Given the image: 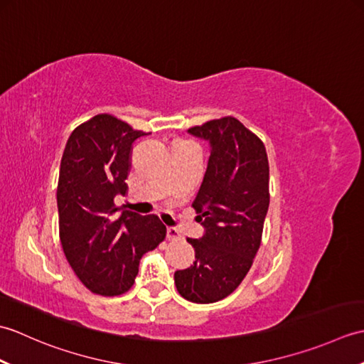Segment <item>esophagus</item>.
<instances>
[{"mask_svg":"<svg viewBox=\"0 0 364 364\" xmlns=\"http://www.w3.org/2000/svg\"><path fill=\"white\" fill-rule=\"evenodd\" d=\"M167 239L168 241H181L183 236L180 235V231L173 227H167Z\"/></svg>","mask_w":364,"mask_h":364,"instance_id":"1","label":"esophagus"}]
</instances>
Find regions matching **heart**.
Listing matches in <instances>:
<instances>
[{
	"mask_svg": "<svg viewBox=\"0 0 364 364\" xmlns=\"http://www.w3.org/2000/svg\"><path fill=\"white\" fill-rule=\"evenodd\" d=\"M188 145H191V144L184 142V141H176V142H173L172 146H188Z\"/></svg>",
	"mask_w": 364,
	"mask_h": 364,
	"instance_id": "obj_1",
	"label": "heart"
}]
</instances>
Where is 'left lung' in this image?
<instances>
[{"instance_id":"left-lung-1","label":"left lung","mask_w":364,"mask_h":364,"mask_svg":"<svg viewBox=\"0 0 364 364\" xmlns=\"http://www.w3.org/2000/svg\"><path fill=\"white\" fill-rule=\"evenodd\" d=\"M188 133L210 144V159L194 200L202 237H188L196 261L176 270L181 296L213 304L233 292L252 267L269 210L264 144L235 117L210 120Z\"/></svg>"}]
</instances>
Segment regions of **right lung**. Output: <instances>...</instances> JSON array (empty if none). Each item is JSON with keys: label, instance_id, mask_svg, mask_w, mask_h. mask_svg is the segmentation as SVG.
Wrapping results in <instances>:
<instances>
[{"label": "right lung", "instance_id": "add662e5", "mask_svg": "<svg viewBox=\"0 0 364 364\" xmlns=\"http://www.w3.org/2000/svg\"><path fill=\"white\" fill-rule=\"evenodd\" d=\"M149 133L98 114L70 134L58 181L59 237L68 264L100 296H120L134 283L139 261L164 241L156 215L115 208L125 196L133 144Z\"/></svg>", "mask_w": 364, "mask_h": 364}]
</instances>
